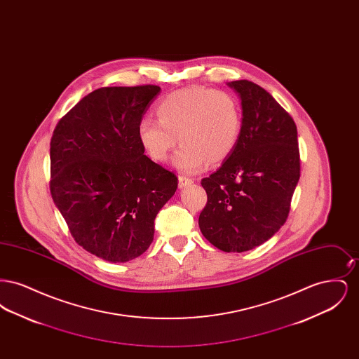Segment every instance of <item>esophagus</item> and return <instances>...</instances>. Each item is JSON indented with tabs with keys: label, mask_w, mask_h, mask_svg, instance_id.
<instances>
[{
	"label": "esophagus",
	"mask_w": 359,
	"mask_h": 359,
	"mask_svg": "<svg viewBox=\"0 0 359 359\" xmlns=\"http://www.w3.org/2000/svg\"><path fill=\"white\" fill-rule=\"evenodd\" d=\"M191 184H194V179L186 177V176H179V188L188 187Z\"/></svg>",
	"instance_id": "esophagus-1"
}]
</instances>
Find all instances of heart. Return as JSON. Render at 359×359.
I'll list each match as a JSON object with an SVG mask.
<instances>
[{
    "mask_svg": "<svg viewBox=\"0 0 359 359\" xmlns=\"http://www.w3.org/2000/svg\"><path fill=\"white\" fill-rule=\"evenodd\" d=\"M156 116L157 120L140 121V142L152 160L164 163L179 141L182 147L173 165L184 173L226 160L242 130L238 101L222 90L189 87L173 91L157 103Z\"/></svg>",
    "mask_w": 359,
    "mask_h": 359,
    "instance_id": "1",
    "label": "heart"
}]
</instances>
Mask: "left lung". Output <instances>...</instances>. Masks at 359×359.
<instances>
[{
	"label": "left lung",
	"mask_w": 359,
	"mask_h": 359,
	"mask_svg": "<svg viewBox=\"0 0 359 359\" xmlns=\"http://www.w3.org/2000/svg\"><path fill=\"white\" fill-rule=\"evenodd\" d=\"M241 100L238 144L221 168L202 180L207 205L199 215L205 238L223 252H248L285 223L300 177L297 129L262 87L229 82Z\"/></svg>",
	"instance_id": "1"
}]
</instances>
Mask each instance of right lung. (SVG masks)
<instances>
[{"label": "right lung", "mask_w": 359, "mask_h": 359, "mask_svg": "<svg viewBox=\"0 0 359 359\" xmlns=\"http://www.w3.org/2000/svg\"><path fill=\"white\" fill-rule=\"evenodd\" d=\"M158 86L102 87L59 121L51 138V195L69 233L109 262L141 256L154 218L177 188L173 172L142 148L138 125Z\"/></svg>", "instance_id": "1"}]
</instances>
